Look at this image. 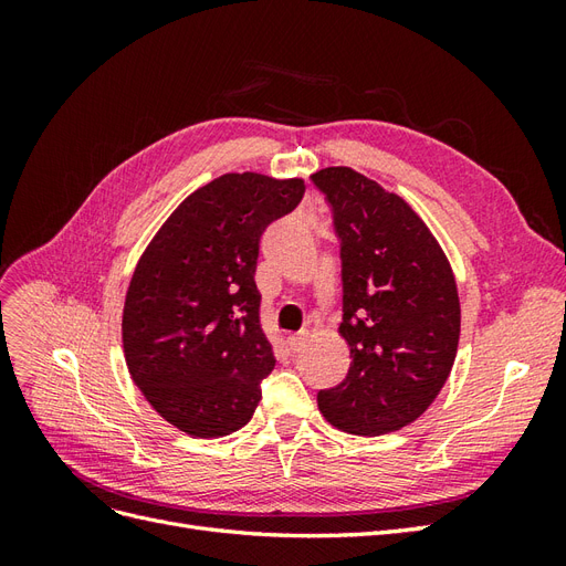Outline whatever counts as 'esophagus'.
Masks as SVG:
<instances>
[{
    "mask_svg": "<svg viewBox=\"0 0 566 566\" xmlns=\"http://www.w3.org/2000/svg\"><path fill=\"white\" fill-rule=\"evenodd\" d=\"M306 342H310V331H302L297 335H290L287 337V345H290V349H293L295 354L306 347Z\"/></svg>",
    "mask_w": 566,
    "mask_h": 566,
    "instance_id": "34e87169",
    "label": "esophagus"
}]
</instances>
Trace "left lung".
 I'll list each match as a JSON object with an SVG mask.
<instances>
[{
    "mask_svg": "<svg viewBox=\"0 0 566 566\" xmlns=\"http://www.w3.org/2000/svg\"><path fill=\"white\" fill-rule=\"evenodd\" d=\"M333 208L342 260V323L352 366L318 391L337 430L380 437L418 420L455 361L460 300L451 264L397 193L352 167L312 175Z\"/></svg>",
    "mask_w": 566,
    "mask_h": 566,
    "instance_id": "1",
    "label": "left lung"
}]
</instances>
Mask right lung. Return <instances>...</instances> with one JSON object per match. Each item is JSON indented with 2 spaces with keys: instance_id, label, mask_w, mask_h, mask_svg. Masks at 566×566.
Listing matches in <instances>:
<instances>
[{
  "instance_id": "add662e5",
  "label": "right lung",
  "mask_w": 566,
  "mask_h": 566,
  "mask_svg": "<svg viewBox=\"0 0 566 566\" xmlns=\"http://www.w3.org/2000/svg\"><path fill=\"white\" fill-rule=\"evenodd\" d=\"M302 196V179L219 177L179 205L136 264L123 312L125 361L177 430L217 439L250 422L276 366L254 283L260 238Z\"/></svg>"
}]
</instances>
